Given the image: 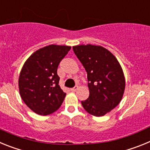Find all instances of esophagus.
Here are the masks:
<instances>
[{
	"label": "esophagus",
	"instance_id": "34e87169",
	"mask_svg": "<svg viewBox=\"0 0 150 150\" xmlns=\"http://www.w3.org/2000/svg\"><path fill=\"white\" fill-rule=\"evenodd\" d=\"M77 89H78V86H74V88H71V91H76Z\"/></svg>",
	"mask_w": 150,
	"mask_h": 150
}]
</instances>
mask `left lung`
<instances>
[{"mask_svg": "<svg viewBox=\"0 0 150 150\" xmlns=\"http://www.w3.org/2000/svg\"><path fill=\"white\" fill-rule=\"evenodd\" d=\"M87 72L89 96L81 104L88 113L102 116L120 104L125 79L120 62L109 50L95 45L73 46Z\"/></svg>", "mask_w": 150, "mask_h": 150, "instance_id": "obj_1", "label": "left lung"}]
</instances>
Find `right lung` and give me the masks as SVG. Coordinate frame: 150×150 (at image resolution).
Wrapping results in <instances>:
<instances>
[{
    "mask_svg": "<svg viewBox=\"0 0 150 150\" xmlns=\"http://www.w3.org/2000/svg\"><path fill=\"white\" fill-rule=\"evenodd\" d=\"M71 46L50 45L34 52L24 64L18 77L19 94L25 104L41 116L59 109L66 93L61 88L57 69Z\"/></svg>",
    "mask_w": 150,
    "mask_h": 150,
    "instance_id": "add662e5",
    "label": "right lung"
}]
</instances>
